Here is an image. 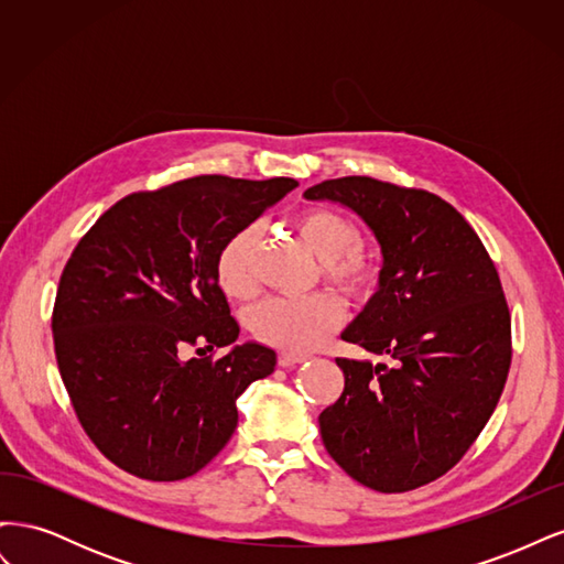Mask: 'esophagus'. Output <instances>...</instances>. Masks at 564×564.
<instances>
[{"instance_id":"esophagus-1","label":"esophagus","mask_w":564,"mask_h":564,"mask_svg":"<svg viewBox=\"0 0 564 564\" xmlns=\"http://www.w3.org/2000/svg\"><path fill=\"white\" fill-rule=\"evenodd\" d=\"M305 360H311V355H305V352H292V350H284V352L280 355V365H282V367H294V365H301V362H305Z\"/></svg>"}]
</instances>
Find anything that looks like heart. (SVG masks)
<instances>
[{"mask_svg": "<svg viewBox=\"0 0 564 564\" xmlns=\"http://www.w3.org/2000/svg\"><path fill=\"white\" fill-rule=\"evenodd\" d=\"M296 228L317 259L322 275L350 299H367L379 284V263L362 249V232L346 214L317 207L296 218ZM261 232L256 226L235 230L216 253V280L230 299L259 292L256 256ZM344 322V305L332 294L270 296L249 313V327L263 344L286 350H313Z\"/></svg>", "mask_w": 564, "mask_h": 564, "instance_id": "obj_1", "label": "heart"}]
</instances>
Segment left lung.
Wrapping results in <instances>:
<instances>
[{
  "instance_id": "obj_1",
  "label": "left lung",
  "mask_w": 564,
  "mask_h": 564,
  "mask_svg": "<svg viewBox=\"0 0 564 564\" xmlns=\"http://www.w3.org/2000/svg\"><path fill=\"white\" fill-rule=\"evenodd\" d=\"M303 197L352 209L383 253L379 292L340 338L392 365L336 357L346 386L319 414L324 447L369 489L429 485L470 449L508 379L499 272L468 220L429 191L346 176Z\"/></svg>"
}]
</instances>
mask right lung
Wrapping results in <instances>:
<instances>
[{
	"instance_id": "add662e5",
	"label": "right lung",
	"mask_w": 564,
	"mask_h": 564,
	"mask_svg": "<svg viewBox=\"0 0 564 564\" xmlns=\"http://www.w3.org/2000/svg\"><path fill=\"white\" fill-rule=\"evenodd\" d=\"M299 183L195 176L119 199L82 237L58 282L51 329L61 379L94 445L122 470L174 482L237 429L235 400L275 369L242 344L216 253ZM187 347L202 358L182 360Z\"/></svg>"
}]
</instances>
